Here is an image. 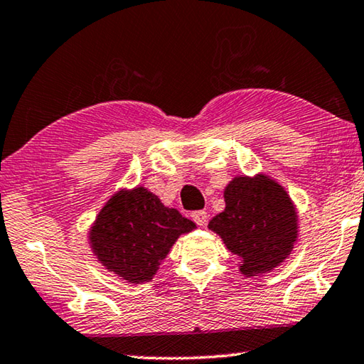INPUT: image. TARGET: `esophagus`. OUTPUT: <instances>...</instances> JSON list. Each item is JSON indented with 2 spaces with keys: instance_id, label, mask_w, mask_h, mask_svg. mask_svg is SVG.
Instances as JSON below:
<instances>
[{
  "instance_id": "1",
  "label": "esophagus",
  "mask_w": 364,
  "mask_h": 364,
  "mask_svg": "<svg viewBox=\"0 0 364 364\" xmlns=\"http://www.w3.org/2000/svg\"><path fill=\"white\" fill-rule=\"evenodd\" d=\"M191 217L198 225H205V222H207V212L205 210H194L191 213Z\"/></svg>"
}]
</instances>
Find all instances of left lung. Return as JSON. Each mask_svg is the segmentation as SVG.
I'll use <instances>...</instances> for the list:
<instances>
[{
	"label": "left lung",
	"mask_w": 364,
	"mask_h": 364,
	"mask_svg": "<svg viewBox=\"0 0 364 364\" xmlns=\"http://www.w3.org/2000/svg\"><path fill=\"white\" fill-rule=\"evenodd\" d=\"M225 204L209 227L243 259L241 272L264 274L284 261L296 240V212L280 184L267 176H238L225 189Z\"/></svg>",
	"instance_id": "1"
}]
</instances>
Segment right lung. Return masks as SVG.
I'll list each match as a JSON object with an SVG mask.
<instances>
[{"label":"right lung","instance_id":"1","mask_svg":"<svg viewBox=\"0 0 364 364\" xmlns=\"http://www.w3.org/2000/svg\"><path fill=\"white\" fill-rule=\"evenodd\" d=\"M194 223L157 196L136 188L108 200L90 232L94 252L109 272L131 284L149 282L181 233Z\"/></svg>","mask_w":364,"mask_h":364}]
</instances>
